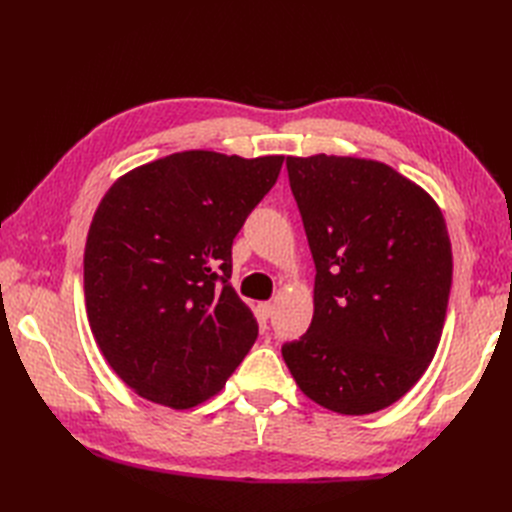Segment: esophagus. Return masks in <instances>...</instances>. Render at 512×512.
I'll use <instances>...</instances> for the list:
<instances>
[{
  "label": "esophagus",
  "instance_id": "1",
  "mask_svg": "<svg viewBox=\"0 0 512 512\" xmlns=\"http://www.w3.org/2000/svg\"><path fill=\"white\" fill-rule=\"evenodd\" d=\"M256 312H258V318H260V320H267V318H271V316H273V312H275V305H273V303H269V301H265V303H258Z\"/></svg>",
  "mask_w": 512,
  "mask_h": 512
}]
</instances>
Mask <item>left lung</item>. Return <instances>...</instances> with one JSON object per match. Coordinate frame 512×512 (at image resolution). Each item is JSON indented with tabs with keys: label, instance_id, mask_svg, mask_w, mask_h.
<instances>
[{
	"label": "left lung",
	"instance_id": "obj_1",
	"mask_svg": "<svg viewBox=\"0 0 512 512\" xmlns=\"http://www.w3.org/2000/svg\"><path fill=\"white\" fill-rule=\"evenodd\" d=\"M316 262L314 318L282 356L303 395L337 414L389 408L438 350L453 280L444 215L378 160L286 158Z\"/></svg>",
	"mask_w": 512,
	"mask_h": 512
}]
</instances>
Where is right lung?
<instances>
[{
    "label": "right lung",
    "mask_w": 512,
    "mask_h": 512,
    "mask_svg": "<svg viewBox=\"0 0 512 512\" xmlns=\"http://www.w3.org/2000/svg\"><path fill=\"white\" fill-rule=\"evenodd\" d=\"M284 156L192 149L121 175L85 243V305L106 363L153 404L188 410L218 395L256 342L230 286L232 239Z\"/></svg>",
    "instance_id": "1"
}]
</instances>
